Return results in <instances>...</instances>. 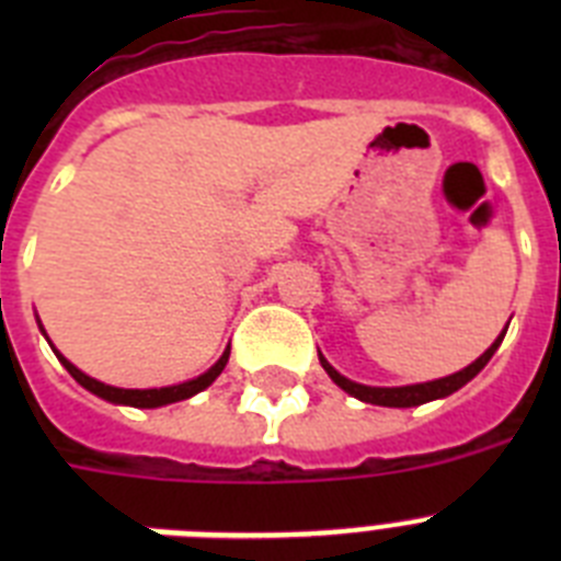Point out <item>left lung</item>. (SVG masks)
<instances>
[{"label":"left lung","instance_id":"obj_1","mask_svg":"<svg viewBox=\"0 0 561 561\" xmlns=\"http://www.w3.org/2000/svg\"><path fill=\"white\" fill-rule=\"evenodd\" d=\"M505 331H508V325H505ZM505 331L483 351V354L478 356V359L472 362V365H466V368L458 370V374L444 376V379H433V381H419V385H404V388H370V385H359V381L345 379V376H342L340 370H336L334 365L320 354V351H317V356H320V365H323L325 374L331 376V381H334L336 388H342L348 396H354V399L365 401V404H379V408H419V404H427V401L447 399V396H453L455 390L463 388L466 381H472L474 376L485 368V362L492 359L494 351L500 348Z\"/></svg>","mask_w":561,"mask_h":561}]
</instances>
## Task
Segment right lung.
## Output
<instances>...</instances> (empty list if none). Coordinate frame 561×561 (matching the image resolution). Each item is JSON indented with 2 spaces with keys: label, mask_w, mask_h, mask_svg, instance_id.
Instances as JSON below:
<instances>
[{
  "label": "right lung",
  "mask_w": 561,
  "mask_h": 561,
  "mask_svg": "<svg viewBox=\"0 0 561 561\" xmlns=\"http://www.w3.org/2000/svg\"><path fill=\"white\" fill-rule=\"evenodd\" d=\"M42 325V323H38ZM44 331V329H42ZM47 336V334H44ZM49 342V340H47ZM49 348L56 351V345L49 342ZM56 356L61 359L64 368L69 370V376L81 385V388H87L89 393L101 396L103 401H112V404H126V408H142V410H153V408H165V404H173V401H182V399H191V396L202 393L205 388H210L213 381L219 379V374L225 370L227 359H230V345L225 348V354L219 356V362L213 365L210 370H205L202 376H196V379H187L182 381V385H168V388H148V390H128V388H112V385H103V381L92 379V376H87L83 370H78L72 362L67 359L64 354Z\"/></svg>",
  "instance_id": "right-lung-1"
}]
</instances>
